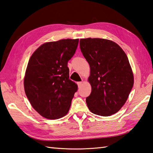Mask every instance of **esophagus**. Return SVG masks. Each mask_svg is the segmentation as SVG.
Segmentation results:
<instances>
[{
  "label": "esophagus",
  "instance_id": "34e87169",
  "mask_svg": "<svg viewBox=\"0 0 153 153\" xmlns=\"http://www.w3.org/2000/svg\"><path fill=\"white\" fill-rule=\"evenodd\" d=\"M82 82H77V84H78V86H79V87H80V86H82Z\"/></svg>",
  "mask_w": 153,
  "mask_h": 153
}]
</instances>
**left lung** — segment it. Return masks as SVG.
Listing matches in <instances>:
<instances>
[{
	"instance_id": "1",
	"label": "left lung",
	"mask_w": 153,
	"mask_h": 153,
	"mask_svg": "<svg viewBox=\"0 0 153 153\" xmlns=\"http://www.w3.org/2000/svg\"><path fill=\"white\" fill-rule=\"evenodd\" d=\"M80 48L90 65L91 93L86 102L93 113H117L127 100L134 76L128 57L120 46L104 39H81Z\"/></svg>"
}]
</instances>
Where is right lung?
I'll list each match as a JSON object with an SVG mask.
<instances>
[{
	"label": "right lung",
	"mask_w": 153,
	"mask_h": 153,
	"mask_svg": "<svg viewBox=\"0 0 153 153\" xmlns=\"http://www.w3.org/2000/svg\"><path fill=\"white\" fill-rule=\"evenodd\" d=\"M78 43V39L45 42L28 62L24 77L25 94L34 110L46 119H60L70 109L78 86L69 79L67 63Z\"/></svg>",
	"instance_id": "1"
}]
</instances>
